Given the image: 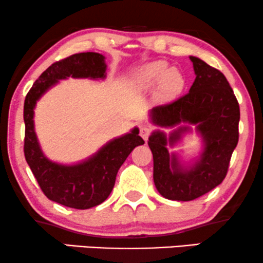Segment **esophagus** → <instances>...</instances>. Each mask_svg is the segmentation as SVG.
Listing matches in <instances>:
<instances>
[{
  "instance_id": "34e87169",
  "label": "esophagus",
  "mask_w": 263,
  "mask_h": 263,
  "mask_svg": "<svg viewBox=\"0 0 263 263\" xmlns=\"http://www.w3.org/2000/svg\"><path fill=\"white\" fill-rule=\"evenodd\" d=\"M151 133V126L147 125V124H142L140 126V137L144 139V140H147L148 135H150Z\"/></svg>"
}]
</instances>
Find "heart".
<instances>
[{"label": "heart", "mask_w": 263, "mask_h": 263, "mask_svg": "<svg viewBox=\"0 0 263 263\" xmlns=\"http://www.w3.org/2000/svg\"><path fill=\"white\" fill-rule=\"evenodd\" d=\"M134 84L140 90H151L158 84V96L172 99L183 89L184 78L176 68H170L163 61L148 63L135 74Z\"/></svg>", "instance_id": "1"}]
</instances>
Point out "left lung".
Wrapping results in <instances>:
<instances>
[{
  "mask_svg": "<svg viewBox=\"0 0 263 263\" xmlns=\"http://www.w3.org/2000/svg\"><path fill=\"white\" fill-rule=\"evenodd\" d=\"M190 61L196 78L189 92L150 112L155 125L177 126L168 137L155 130L147 141L154 156L156 189L163 197L176 201L195 200L219 185L239 140L240 109L228 80L200 58L190 56ZM189 125H196L204 147L196 162L186 167L176 154H169L166 146H175L191 131Z\"/></svg>",
  "mask_w": 263,
  "mask_h": 263,
  "instance_id": "8db88e82",
  "label": "left lung"
}]
</instances>
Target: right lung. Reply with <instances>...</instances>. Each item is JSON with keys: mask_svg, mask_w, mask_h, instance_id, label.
Here are the masks:
<instances>
[{"mask_svg": "<svg viewBox=\"0 0 263 263\" xmlns=\"http://www.w3.org/2000/svg\"><path fill=\"white\" fill-rule=\"evenodd\" d=\"M105 56L96 52L76 53L54 62L39 77L24 101V155L41 190L48 199L77 210L91 209L109 196L118 170L126 157L145 141L139 129L113 139L87 160L76 164L50 161L39 145L34 129V108L50 87L67 78L105 79Z\"/></svg>", "mask_w": 263, "mask_h": 263, "instance_id": "1", "label": "right lung"}]
</instances>
